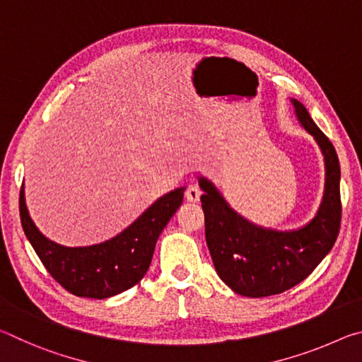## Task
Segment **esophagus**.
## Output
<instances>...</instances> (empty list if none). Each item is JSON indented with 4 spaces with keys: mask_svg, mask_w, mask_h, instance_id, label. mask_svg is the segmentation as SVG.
<instances>
[{
    "mask_svg": "<svg viewBox=\"0 0 362 362\" xmlns=\"http://www.w3.org/2000/svg\"><path fill=\"white\" fill-rule=\"evenodd\" d=\"M185 198L188 203H198L201 198V189L196 185H188L185 189Z\"/></svg>",
    "mask_w": 362,
    "mask_h": 362,
    "instance_id": "1",
    "label": "esophagus"
}]
</instances>
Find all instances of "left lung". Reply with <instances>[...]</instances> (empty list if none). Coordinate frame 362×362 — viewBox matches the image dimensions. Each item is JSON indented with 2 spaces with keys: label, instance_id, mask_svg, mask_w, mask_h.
Returning <instances> with one entry per match:
<instances>
[{
  "label": "left lung",
  "instance_id": "left-lung-1",
  "mask_svg": "<svg viewBox=\"0 0 362 362\" xmlns=\"http://www.w3.org/2000/svg\"><path fill=\"white\" fill-rule=\"evenodd\" d=\"M296 115L320 145L326 163V188L320 211L298 230L276 231L250 223L226 204L204 177L206 243L220 279L244 297H268L308 278L337 241L341 222L340 163L330 140L311 119L303 103L292 99Z\"/></svg>",
  "mask_w": 362,
  "mask_h": 362
}]
</instances>
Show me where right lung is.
Returning <instances> with one entry per match:
<instances>
[{
    "mask_svg": "<svg viewBox=\"0 0 362 362\" xmlns=\"http://www.w3.org/2000/svg\"><path fill=\"white\" fill-rule=\"evenodd\" d=\"M183 192L180 187L161 196L118 236L88 247H65L47 240L28 216L23 185L21 222L42 265L64 289L78 297L108 298L131 289L145 276L158 238L180 207Z\"/></svg>",
    "mask_w": 362,
    "mask_h": 362,
    "instance_id": "obj_1",
    "label": "right lung"
}]
</instances>
